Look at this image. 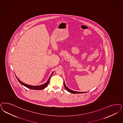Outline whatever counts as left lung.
<instances>
[{
	"label": "left lung",
	"instance_id": "8db88e82",
	"mask_svg": "<svg viewBox=\"0 0 123 123\" xmlns=\"http://www.w3.org/2000/svg\"><path fill=\"white\" fill-rule=\"evenodd\" d=\"M64 86L65 88L68 91V92H70V93H85V92H77V91H73V90H71V89H69L68 87L66 86V85H65V83H64ZM85 93H86V92H85Z\"/></svg>",
	"mask_w": 123,
	"mask_h": 123
}]
</instances>
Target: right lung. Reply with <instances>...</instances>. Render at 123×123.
Masks as SVG:
<instances>
[{
  "label": "right lung",
  "mask_w": 123,
  "mask_h": 123,
  "mask_svg": "<svg viewBox=\"0 0 123 123\" xmlns=\"http://www.w3.org/2000/svg\"><path fill=\"white\" fill-rule=\"evenodd\" d=\"M53 74V72L52 73V74H51L50 76L49 77V80L46 83H45L44 84H43L42 85H39V86H32V85H27L25 84L23 82H22L21 81L19 80L18 78H17V80H18L19 81V82L21 84V85H23L24 86H25L26 87L28 88H29L30 89H34V90H42V89H44L45 87H46L48 85V84H49V80H50V77L52 76V74Z\"/></svg>",
  "instance_id": "add662e5"
}]
</instances>
